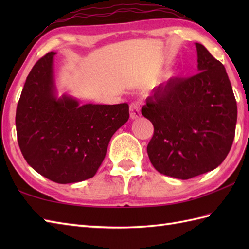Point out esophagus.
Instances as JSON below:
<instances>
[{"label": "esophagus", "instance_id": "34e87169", "mask_svg": "<svg viewBox=\"0 0 249 249\" xmlns=\"http://www.w3.org/2000/svg\"><path fill=\"white\" fill-rule=\"evenodd\" d=\"M129 115L131 120H136L141 116V112H140V106L138 104H131L129 107Z\"/></svg>", "mask_w": 249, "mask_h": 249}]
</instances>
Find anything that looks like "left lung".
<instances>
[{
	"label": "left lung",
	"mask_w": 249,
	"mask_h": 249,
	"mask_svg": "<svg viewBox=\"0 0 249 249\" xmlns=\"http://www.w3.org/2000/svg\"><path fill=\"white\" fill-rule=\"evenodd\" d=\"M198 73L176 78L146 98L142 115L154 135L147 155L156 170L188 179L212 171L228 155L234 139L236 100L224 65L196 43Z\"/></svg>",
	"instance_id": "8db88e82"
}]
</instances>
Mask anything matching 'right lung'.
Returning a JSON list of instances; mask_svg holds the SVG:
<instances>
[{
	"label": "right lung",
	"mask_w": 249,
	"mask_h": 249,
	"mask_svg": "<svg viewBox=\"0 0 249 249\" xmlns=\"http://www.w3.org/2000/svg\"><path fill=\"white\" fill-rule=\"evenodd\" d=\"M49 52L32 68L16 111L21 153L41 176L59 184L77 183L97 172L111 137L129 118L128 105H81L59 96L54 55Z\"/></svg>",
	"instance_id": "add662e5"
}]
</instances>
